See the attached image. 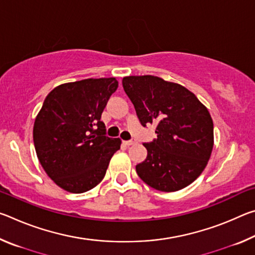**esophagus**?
<instances>
[{"instance_id":"1","label":"esophagus","mask_w":255,"mask_h":255,"mask_svg":"<svg viewBox=\"0 0 255 255\" xmlns=\"http://www.w3.org/2000/svg\"><path fill=\"white\" fill-rule=\"evenodd\" d=\"M136 143L135 139H131V140H124V144L126 146H130V145H133Z\"/></svg>"}]
</instances>
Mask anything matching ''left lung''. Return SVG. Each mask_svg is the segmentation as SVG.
<instances>
[{
  "label": "left lung",
  "mask_w": 255,
  "mask_h": 255,
  "mask_svg": "<svg viewBox=\"0 0 255 255\" xmlns=\"http://www.w3.org/2000/svg\"><path fill=\"white\" fill-rule=\"evenodd\" d=\"M123 86L140 124L156 125L157 139L144 144L147 157L136 165L137 174L159 191L188 187L205 170L214 147L208 109L184 86L157 76H126Z\"/></svg>",
  "instance_id": "8db88e82"
}]
</instances>
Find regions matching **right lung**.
<instances>
[{
  "label": "right lung",
  "mask_w": 255,
  "mask_h": 255,
  "mask_svg": "<svg viewBox=\"0 0 255 255\" xmlns=\"http://www.w3.org/2000/svg\"><path fill=\"white\" fill-rule=\"evenodd\" d=\"M118 88L116 77L60 84L46 97L33 125L37 157L59 188L82 193L101 182L122 145L105 136L102 111Z\"/></svg>",
  "instance_id": "add662e5"
}]
</instances>
